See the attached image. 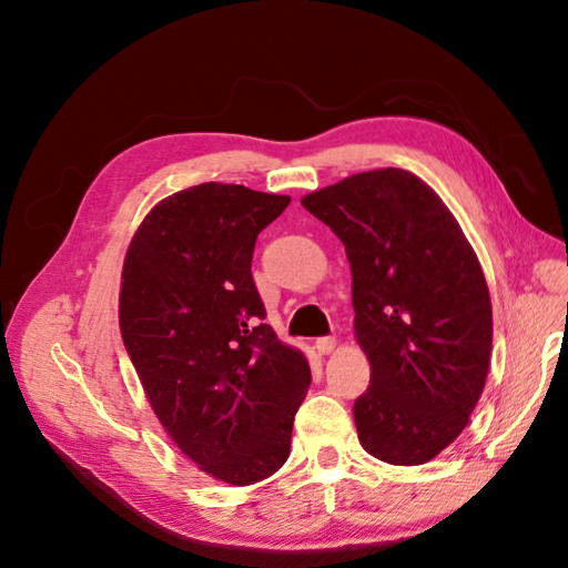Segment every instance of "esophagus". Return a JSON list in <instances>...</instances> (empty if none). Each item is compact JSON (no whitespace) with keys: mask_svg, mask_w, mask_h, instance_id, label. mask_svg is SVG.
Listing matches in <instances>:
<instances>
[{"mask_svg":"<svg viewBox=\"0 0 568 568\" xmlns=\"http://www.w3.org/2000/svg\"><path fill=\"white\" fill-rule=\"evenodd\" d=\"M314 347H316L318 354H328V352L335 349V337H333V335H323V337L316 339Z\"/></svg>","mask_w":568,"mask_h":568,"instance_id":"1","label":"esophagus"}]
</instances>
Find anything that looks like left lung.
Returning a JSON list of instances; mask_svg holds the SVG:
<instances>
[{"mask_svg": "<svg viewBox=\"0 0 568 568\" xmlns=\"http://www.w3.org/2000/svg\"><path fill=\"white\" fill-rule=\"evenodd\" d=\"M302 206L349 258L354 333L371 362L354 402L359 443L387 464H426L457 440L488 376L493 306L478 258L409 171L356 173Z\"/></svg>", "mask_w": 568, "mask_h": 568, "instance_id": "left-lung-1", "label": "left lung"}]
</instances>
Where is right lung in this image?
Instances as JSON below:
<instances>
[{
  "label": "right lung",
  "instance_id": "obj_1",
  "mask_svg": "<svg viewBox=\"0 0 568 568\" xmlns=\"http://www.w3.org/2000/svg\"><path fill=\"white\" fill-rule=\"evenodd\" d=\"M287 204L192 185L144 216L123 262L121 335L152 409L183 455L231 485L285 464L312 383L304 354L264 323L252 278L256 235Z\"/></svg>",
  "mask_w": 568,
  "mask_h": 568
}]
</instances>
